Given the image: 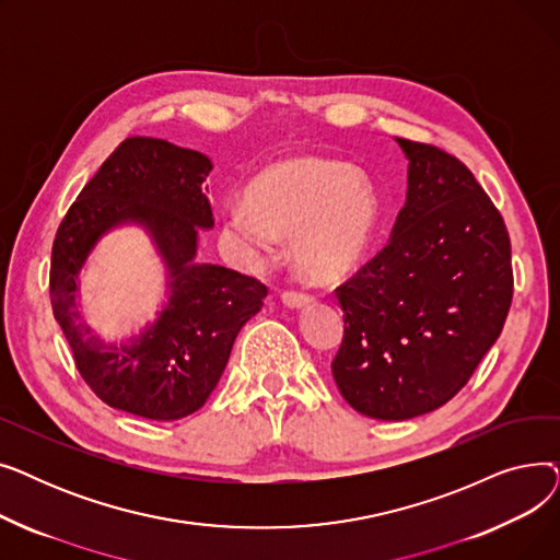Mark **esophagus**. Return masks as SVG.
Segmentation results:
<instances>
[{
    "label": "esophagus",
    "mask_w": 560,
    "mask_h": 560,
    "mask_svg": "<svg viewBox=\"0 0 560 560\" xmlns=\"http://www.w3.org/2000/svg\"><path fill=\"white\" fill-rule=\"evenodd\" d=\"M281 298H283V304H288L290 308H300V306L313 302L311 292H302V290H285Z\"/></svg>",
    "instance_id": "34e87169"
}]
</instances>
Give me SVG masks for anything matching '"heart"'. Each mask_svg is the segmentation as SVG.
<instances>
[{
  "mask_svg": "<svg viewBox=\"0 0 560 560\" xmlns=\"http://www.w3.org/2000/svg\"><path fill=\"white\" fill-rule=\"evenodd\" d=\"M224 226L258 258L288 238L298 270L315 283L342 279L365 254L376 226V195L340 161L295 159L262 170L233 203Z\"/></svg>",
  "mask_w": 560,
  "mask_h": 560,
  "instance_id": "heart-1",
  "label": "heart"
}]
</instances>
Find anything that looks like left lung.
Wrapping results in <instances>:
<instances>
[{"instance_id": "1", "label": "left lung", "mask_w": 560, "mask_h": 560, "mask_svg": "<svg viewBox=\"0 0 560 560\" xmlns=\"http://www.w3.org/2000/svg\"><path fill=\"white\" fill-rule=\"evenodd\" d=\"M397 142L408 190L390 241L336 288L345 334L331 372L347 404L374 420L447 404L513 300L509 231L475 174L435 144Z\"/></svg>"}]
</instances>
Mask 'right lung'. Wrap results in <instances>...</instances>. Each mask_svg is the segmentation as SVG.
I'll use <instances>...</instances> for the list:
<instances>
[{"label":"right lung","instance_id":"1","mask_svg":"<svg viewBox=\"0 0 560 560\" xmlns=\"http://www.w3.org/2000/svg\"><path fill=\"white\" fill-rule=\"evenodd\" d=\"M209 156L133 136L102 163L70 206L51 247L49 298L79 374L104 404L147 420H182L209 399L235 336L268 288L222 265L197 262V231L213 226L201 184ZM151 231L171 272V300L138 339L104 346L78 319L75 277L110 228Z\"/></svg>","mask_w":560,"mask_h":560}]
</instances>
